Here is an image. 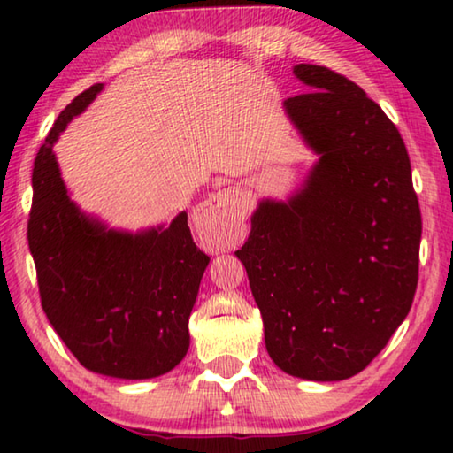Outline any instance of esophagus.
<instances>
[{
	"mask_svg": "<svg viewBox=\"0 0 453 453\" xmlns=\"http://www.w3.org/2000/svg\"><path fill=\"white\" fill-rule=\"evenodd\" d=\"M194 216L199 224L213 229L219 235V240H224L226 243L234 242L243 234V196L232 188L219 189L218 194H213L197 205Z\"/></svg>",
	"mask_w": 453,
	"mask_h": 453,
	"instance_id": "1",
	"label": "esophagus"
}]
</instances>
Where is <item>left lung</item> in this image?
I'll return each instance as SVG.
<instances>
[{"mask_svg":"<svg viewBox=\"0 0 453 453\" xmlns=\"http://www.w3.org/2000/svg\"><path fill=\"white\" fill-rule=\"evenodd\" d=\"M294 73L310 91L283 110L319 159L286 202H259L235 256L273 364L340 381L365 370L408 316L421 213L408 150L381 107L327 67Z\"/></svg>","mask_w":453,"mask_h":453,"instance_id":"obj_1","label":"left lung"}]
</instances>
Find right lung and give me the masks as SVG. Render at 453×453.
I'll return each mask as SVG.
<instances>
[{
  "label": "right lung",
  "instance_id": "obj_1",
  "mask_svg": "<svg viewBox=\"0 0 453 453\" xmlns=\"http://www.w3.org/2000/svg\"><path fill=\"white\" fill-rule=\"evenodd\" d=\"M104 83L59 113L34 162L27 242L42 308L89 372L150 380L173 370L189 348V313L210 257L196 248L181 211L164 227L132 234L83 213L67 194L53 143Z\"/></svg>",
  "mask_w": 453,
  "mask_h": 453
}]
</instances>
